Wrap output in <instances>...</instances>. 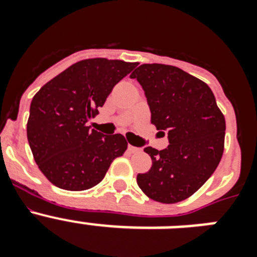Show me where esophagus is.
I'll return each instance as SVG.
<instances>
[{
  "mask_svg": "<svg viewBox=\"0 0 257 257\" xmlns=\"http://www.w3.org/2000/svg\"><path fill=\"white\" fill-rule=\"evenodd\" d=\"M128 151H130L131 153H136V152H140V148H138V147H133V145L128 144Z\"/></svg>",
  "mask_w": 257,
  "mask_h": 257,
  "instance_id": "obj_1",
  "label": "esophagus"
}]
</instances>
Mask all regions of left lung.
I'll list each match as a JSON object with an SVG mask.
<instances>
[{"label": "left lung", "mask_w": 257, "mask_h": 257, "mask_svg": "<svg viewBox=\"0 0 257 257\" xmlns=\"http://www.w3.org/2000/svg\"><path fill=\"white\" fill-rule=\"evenodd\" d=\"M130 77L144 90L152 123L169 139L163 151L144 148L152 167L138 175V185L157 202L183 201L216 170L224 151L225 118L211 88L180 68L143 64Z\"/></svg>", "instance_id": "obj_1"}]
</instances>
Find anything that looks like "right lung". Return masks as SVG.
<instances>
[{
    "instance_id": "right-lung-1",
    "label": "right lung",
    "mask_w": 257,
    "mask_h": 257,
    "mask_svg": "<svg viewBox=\"0 0 257 257\" xmlns=\"http://www.w3.org/2000/svg\"><path fill=\"white\" fill-rule=\"evenodd\" d=\"M136 63L87 59L41 87L29 109L27 136L36 163L55 187L86 190L100 183L127 149L121 134L104 135L87 122Z\"/></svg>"
}]
</instances>
